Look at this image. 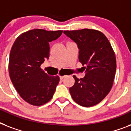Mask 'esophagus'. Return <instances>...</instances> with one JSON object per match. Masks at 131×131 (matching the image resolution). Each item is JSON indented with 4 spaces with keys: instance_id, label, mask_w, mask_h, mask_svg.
Returning <instances> with one entry per match:
<instances>
[{
    "instance_id": "esophagus-1",
    "label": "esophagus",
    "mask_w": 131,
    "mask_h": 131,
    "mask_svg": "<svg viewBox=\"0 0 131 131\" xmlns=\"http://www.w3.org/2000/svg\"><path fill=\"white\" fill-rule=\"evenodd\" d=\"M66 76H67V75H60V80H62V79H64V78H65Z\"/></svg>"
}]
</instances>
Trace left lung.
Segmentation results:
<instances>
[{"label":"left lung","mask_w":131,"mask_h":131,"mask_svg":"<svg viewBox=\"0 0 131 131\" xmlns=\"http://www.w3.org/2000/svg\"><path fill=\"white\" fill-rule=\"evenodd\" d=\"M64 33L78 44L79 60L85 65L86 75L69 88L73 101L83 107L99 103L112 89L116 71L114 51L106 36L99 30L84 28L64 30Z\"/></svg>","instance_id":"left-lung-1"}]
</instances>
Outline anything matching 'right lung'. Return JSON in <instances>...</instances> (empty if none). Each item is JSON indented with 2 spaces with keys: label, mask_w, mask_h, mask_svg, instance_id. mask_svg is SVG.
Segmentation results:
<instances>
[{
  "label": "right lung",
  "mask_w": 131,
  "mask_h": 131,
  "mask_svg": "<svg viewBox=\"0 0 131 131\" xmlns=\"http://www.w3.org/2000/svg\"><path fill=\"white\" fill-rule=\"evenodd\" d=\"M62 30L33 29L21 33L14 42L9 56V73L19 96L28 103L41 106L53 97L59 76H50L41 68L49 57V42Z\"/></svg>",
  "instance_id": "right-lung-1"
}]
</instances>
